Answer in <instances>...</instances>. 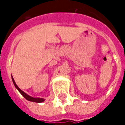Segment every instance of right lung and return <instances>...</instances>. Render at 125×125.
<instances>
[{
    "label": "right lung",
    "instance_id": "add662e5",
    "mask_svg": "<svg viewBox=\"0 0 125 125\" xmlns=\"http://www.w3.org/2000/svg\"><path fill=\"white\" fill-rule=\"evenodd\" d=\"M12 82H13V84H14V85H15V86L16 87V88L19 91V92H20L21 94L23 95V97H24L25 98H26L27 100H29V101H31V102H43L44 100H45L43 98H33V97L29 96L28 94H27L26 93H25V92H23V91H22V90H21L20 88L17 86V85L15 84V80H14L13 78H12Z\"/></svg>",
    "mask_w": 125,
    "mask_h": 125
}]
</instances>
